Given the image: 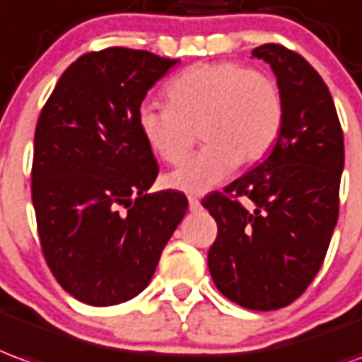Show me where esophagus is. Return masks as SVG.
Here are the masks:
<instances>
[{"label": "esophagus", "instance_id": "obj_1", "mask_svg": "<svg viewBox=\"0 0 362 362\" xmlns=\"http://www.w3.org/2000/svg\"><path fill=\"white\" fill-rule=\"evenodd\" d=\"M188 206L189 211H199L202 209V204H199V199L196 196H188Z\"/></svg>", "mask_w": 362, "mask_h": 362}]
</instances>
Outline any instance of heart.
<instances>
[{
	"label": "heart",
	"mask_w": 362,
	"mask_h": 362,
	"mask_svg": "<svg viewBox=\"0 0 362 362\" xmlns=\"http://www.w3.org/2000/svg\"><path fill=\"white\" fill-rule=\"evenodd\" d=\"M168 103L145 102L137 127L146 146L166 164H180L196 143L204 148L166 176L184 192H204L237 164L260 160L284 125V98L276 80L241 62H202L166 86Z\"/></svg>",
	"instance_id": "b5f03b06"
}]
</instances>
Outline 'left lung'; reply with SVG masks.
<instances>
[{"label":"left lung","mask_w":362,"mask_h":362,"mask_svg":"<svg viewBox=\"0 0 362 362\" xmlns=\"http://www.w3.org/2000/svg\"><path fill=\"white\" fill-rule=\"evenodd\" d=\"M252 54L276 74L284 125L262 163L202 206L217 223L207 252L217 290L269 312L292 304L322 269L339 217L345 146L329 90L304 57L274 42Z\"/></svg>","instance_id":"8db88e82"}]
</instances>
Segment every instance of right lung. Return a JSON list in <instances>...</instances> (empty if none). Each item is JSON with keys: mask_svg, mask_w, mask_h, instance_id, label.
I'll list each match as a JSON object with an SVG mask.
<instances>
[{"mask_svg": "<svg viewBox=\"0 0 362 362\" xmlns=\"http://www.w3.org/2000/svg\"><path fill=\"white\" fill-rule=\"evenodd\" d=\"M178 58L110 47L60 76L35 129L31 194L45 260L90 305L143 292L186 216L182 192L148 194L158 164L137 127L146 92Z\"/></svg>", "mask_w": 362, "mask_h": 362, "instance_id": "add662e5", "label": "right lung"}]
</instances>
